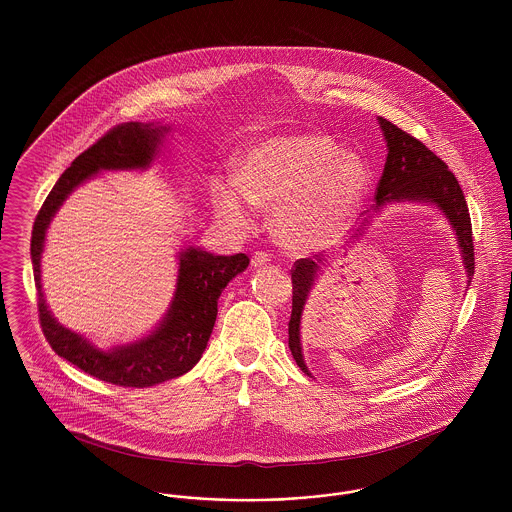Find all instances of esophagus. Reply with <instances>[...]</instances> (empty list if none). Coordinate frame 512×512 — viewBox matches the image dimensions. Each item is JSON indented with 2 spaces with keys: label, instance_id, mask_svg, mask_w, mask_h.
Segmentation results:
<instances>
[{
  "label": "esophagus",
  "instance_id": "esophagus-1",
  "mask_svg": "<svg viewBox=\"0 0 512 512\" xmlns=\"http://www.w3.org/2000/svg\"><path fill=\"white\" fill-rule=\"evenodd\" d=\"M270 263V255L265 253V251H255L253 253V259H251V265L255 268L265 267Z\"/></svg>",
  "mask_w": 512,
  "mask_h": 512
}]
</instances>
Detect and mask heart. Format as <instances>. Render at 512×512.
I'll use <instances>...</instances> for the list:
<instances>
[{
  "instance_id": "b5f03b06",
  "label": "heart",
  "mask_w": 512,
  "mask_h": 512,
  "mask_svg": "<svg viewBox=\"0 0 512 512\" xmlns=\"http://www.w3.org/2000/svg\"><path fill=\"white\" fill-rule=\"evenodd\" d=\"M365 161L315 132L267 138L245 151L238 176L211 184L213 209L224 224L245 228L255 205H274L278 236L292 247L330 244L363 207Z\"/></svg>"
}]
</instances>
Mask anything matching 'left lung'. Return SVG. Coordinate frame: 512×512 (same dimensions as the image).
I'll return each instance as SVG.
<instances>
[{
  "label": "left lung",
  "mask_w": 512,
  "mask_h": 512,
  "mask_svg": "<svg viewBox=\"0 0 512 512\" xmlns=\"http://www.w3.org/2000/svg\"><path fill=\"white\" fill-rule=\"evenodd\" d=\"M382 128L388 157L382 178L376 188V207L374 213L380 211L388 203H430L436 205L443 217L451 224L457 244L461 249L464 270H466V286H470L474 276V242H472V224L466 207L463 190L455 178V174L447 169V165L439 159L434 151H430L422 142H418L411 134L397 128L393 122L378 117ZM368 219L361 228L351 236L355 242L363 236V226H368ZM326 257L315 255V259H299L292 270V318L288 324V343L297 366L311 376L305 365L301 351V317L307 305L309 293L313 290L318 274L326 267Z\"/></svg>",
  "instance_id": "8db88e82"
}]
</instances>
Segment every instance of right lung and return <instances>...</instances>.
Returning <instances> with one entry per match:
<instances>
[{
    "label": "right lung",
    "instance_id": "right-lung-1",
    "mask_svg": "<svg viewBox=\"0 0 512 512\" xmlns=\"http://www.w3.org/2000/svg\"><path fill=\"white\" fill-rule=\"evenodd\" d=\"M169 130L171 126L161 122H124L111 128L61 174L32 228L30 257L38 290L40 324L51 349L90 376L124 388L155 386L194 368L211 338L220 293L232 278L244 272L249 257L245 253L230 257L213 255L195 245L180 249L176 290L163 320L144 338L111 349H99L51 315L42 290L40 263L49 222L63 201L98 172L147 169L159 155Z\"/></svg>",
    "mask_w": 512,
    "mask_h": 512
}]
</instances>
